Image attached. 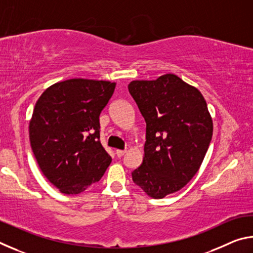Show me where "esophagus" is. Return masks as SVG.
I'll use <instances>...</instances> for the list:
<instances>
[{
    "label": "esophagus",
    "instance_id": "34e87169",
    "mask_svg": "<svg viewBox=\"0 0 253 253\" xmlns=\"http://www.w3.org/2000/svg\"><path fill=\"white\" fill-rule=\"evenodd\" d=\"M125 153H126V151H123V149H117L116 151V155L121 158V157H123L124 155H125Z\"/></svg>",
    "mask_w": 253,
    "mask_h": 253
}]
</instances>
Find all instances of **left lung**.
I'll return each instance as SVG.
<instances>
[{"label": "left lung", "mask_w": 253, "mask_h": 253, "mask_svg": "<svg viewBox=\"0 0 253 253\" xmlns=\"http://www.w3.org/2000/svg\"><path fill=\"white\" fill-rule=\"evenodd\" d=\"M128 90L146 123L144 160L132 182L153 199H163L193 178L212 139L207 101L177 76L135 80Z\"/></svg>", "instance_id": "left-lung-1"}]
</instances>
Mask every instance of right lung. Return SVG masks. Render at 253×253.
I'll return each instance as SVG.
<instances>
[{
    "mask_svg": "<svg viewBox=\"0 0 253 253\" xmlns=\"http://www.w3.org/2000/svg\"><path fill=\"white\" fill-rule=\"evenodd\" d=\"M115 83L69 79L54 84L34 107L29 134L42 173L65 194L100 181L111 157L100 143L99 116Z\"/></svg>",
    "mask_w": 253,
    "mask_h": 253,
    "instance_id": "1",
    "label": "right lung"
}]
</instances>
